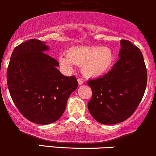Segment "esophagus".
<instances>
[{
  "instance_id": "esophagus-1",
  "label": "esophagus",
  "mask_w": 156,
  "mask_h": 156,
  "mask_svg": "<svg viewBox=\"0 0 156 156\" xmlns=\"http://www.w3.org/2000/svg\"><path fill=\"white\" fill-rule=\"evenodd\" d=\"M77 81H78L79 85H83V81L81 80V79H77Z\"/></svg>"
}]
</instances>
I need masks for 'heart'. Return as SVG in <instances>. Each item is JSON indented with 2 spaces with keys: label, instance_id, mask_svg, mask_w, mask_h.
Masks as SVG:
<instances>
[{
  "label": "heart",
  "instance_id": "heart-1",
  "mask_svg": "<svg viewBox=\"0 0 156 156\" xmlns=\"http://www.w3.org/2000/svg\"><path fill=\"white\" fill-rule=\"evenodd\" d=\"M114 51L103 46H80L70 48L67 55L61 54L60 64L71 71L73 64L80 66L82 74L88 78L101 76L107 73L115 62Z\"/></svg>",
  "mask_w": 156,
  "mask_h": 156
}]
</instances>
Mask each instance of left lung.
I'll return each instance as SVG.
<instances>
[{"mask_svg":"<svg viewBox=\"0 0 156 156\" xmlns=\"http://www.w3.org/2000/svg\"><path fill=\"white\" fill-rule=\"evenodd\" d=\"M121 50L112 70L87 82L92 91L88 109L103 124L124 121L141 101L147 84V71L141 51L127 40L121 41Z\"/></svg>","mask_w":156,"mask_h":156,"instance_id":"left-lung-1","label":"left lung"}]
</instances>
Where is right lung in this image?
I'll return each mask as SVG.
<instances>
[{
    "label": "right lung",
    "instance_id": "1",
    "mask_svg": "<svg viewBox=\"0 0 156 156\" xmlns=\"http://www.w3.org/2000/svg\"><path fill=\"white\" fill-rule=\"evenodd\" d=\"M48 50L44 41L27 40L15 48L7 72L15 105L26 119L38 124L58 121L78 86L75 76L59 71V63L46 54Z\"/></svg>",
    "mask_w": 156,
    "mask_h": 156
}]
</instances>
